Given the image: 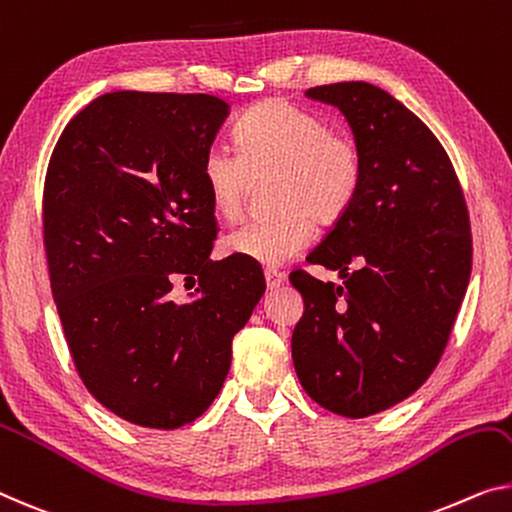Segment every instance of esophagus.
I'll use <instances>...</instances> for the list:
<instances>
[{
  "label": "esophagus",
  "instance_id": "obj_1",
  "mask_svg": "<svg viewBox=\"0 0 512 512\" xmlns=\"http://www.w3.org/2000/svg\"><path fill=\"white\" fill-rule=\"evenodd\" d=\"M264 278H266V285H269V289H276L282 285V282H285V273L276 271V269H266Z\"/></svg>",
  "mask_w": 512,
  "mask_h": 512
}]
</instances>
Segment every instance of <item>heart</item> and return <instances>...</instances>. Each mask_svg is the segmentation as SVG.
<instances>
[{"instance_id": "b5f03b06", "label": "heart", "mask_w": 512, "mask_h": 512, "mask_svg": "<svg viewBox=\"0 0 512 512\" xmlns=\"http://www.w3.org/2000/svg\"><path fill=\"white\" fill-rule=\"evenodd\" d=\"M239 154L211 144L202 158V183L218 218L236 220L246 207L250 179L276 177L271 220H253L223 239L227 255L282 266L312 239V220L329 225L352 207L363 181L356 142L329 131L312 112L269 101L246 112L234 128Z\"/></svg>"}]
</instances>
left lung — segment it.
<instances>
[{
	"instance_id": "obj_1",
	"label": "left lung",
	"mask_w": 512,
	"mask_h": 512,
	"mask_svg": "<svg viewBox=\"0 0 512 512\" xmlns=\"http://www.w3.org/2000/svg\"><path fill=\"white\" fill-rule=\"evenodd\" d=\"M345 114L363 181L308 255L342 285L296 271L292 335L301 386L333 414L365 418L409 398L437 368L471 276L467 202L441 142L370 82L305 91Z\"/></svg>"
}]
</instances>
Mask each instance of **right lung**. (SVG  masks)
Returning a JSON list of instances; mask_svg holds the SVG:
<instances>
[{
    "label": "right lung",
    "mask_w": 512,
    "mask_h": 512,
    "mask_svg": "<svg viewBox=\"0 0 512 512\" xmlns=\"http://www.w3.org/2000/svg\"><path fill=\"white\" fill-rule=\"evenodd\" d=\"M230 105L112 91L68 121L43 190L50 285L89 393L154 430L193 423L223 388L232 338L262 299L248 259L211 262L202 158ZM177 277L198 280L177 304Z\"/></svg>",
    "instance_id": "1"
}]
</instances>
